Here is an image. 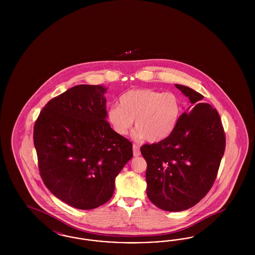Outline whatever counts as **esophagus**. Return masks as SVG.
<instances>
[{
	"instance_id": "esophagus-1",
	"label": "esophagus",
	"mask_w": 255,
	"mask_h": 255,
	"mask_svg": "<svg viewBox=\"0 0 255 255\" xmlns=\"http://www.w3.org/2000/svg\"><path fill=\"white\" fill-rule=\"evenodd\" d=\"M133 157H138V156H140V150H139V148L135 145V144H133Z\"/></svg>"
}]
</instances>
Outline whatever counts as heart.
<instances>
[{"label":"heart","mask_w":255,"mask_h":255,"mask_svg":"<svg viewBox=\"0 0 255 255\" xmlns=\"http://www.w3.org/2000/svg\"><path fill=\"white\" fill-rule=\"evenodd\" d=\"M182 113V100L175 93L133 89L120 97V105L110 107L108 121L116 133L125 135L134 120L133 137L156 143L173 133Z\"/></svg>","instance_id":"b5f03b06"}]
</instances>
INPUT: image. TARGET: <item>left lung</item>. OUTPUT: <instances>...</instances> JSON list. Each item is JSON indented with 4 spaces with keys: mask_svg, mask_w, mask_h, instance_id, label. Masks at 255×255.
<instances>
[{
    "mask_svg": "<svg viewBox=\"0 0 255 255\" xmlns=\"http://www.w3.org/2000/svg\"><path fill=\"white\" fill-rule=\"evenodd\" d=\"M175 86L191 106L168 137L140 148L147 162V196L158 208L171 212L186 210L207 194L226 148L216 109L204 103V97L191 88Z\"/></svg>",
    "mask_w": 255,
    "mask_h": 255,
    "instance_id": "obj_1",
    "label": "left lung"
}]
</instances>
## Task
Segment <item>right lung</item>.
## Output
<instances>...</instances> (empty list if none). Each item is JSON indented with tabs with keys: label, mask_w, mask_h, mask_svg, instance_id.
I'll use <instances>...</instances> for the list:
<instances>
[{
	"label": "right lung",
	"mask_w": 255,
	"mask_h": 255,
	"mask_svg": "<svg viewBox=\"0 0 255 255\" xmlns=\"http://www.w3.org/2000/svg\"><path fill=\"white\" fill-rule=\"evenodd\" d=\"M106 88L74 86L52 98L37 119L33 139L40 175L49 191L78 209L112 198L133 145L107 120Z\"/></svg>",
	"instance_id": "1"
}]
</instances>
